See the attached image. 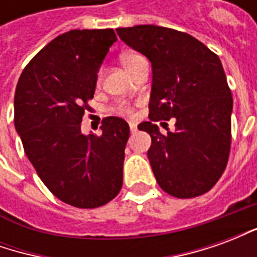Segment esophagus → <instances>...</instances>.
<instances>
[{
    "label": "esophagus",
    "mask_w": 257,
    "mask_h": 257,
    "mask_svg": "<svg viewBox=\"0 0 257 257\" xmlns=\"http://www.w3.org/2000/svg\"><path fill=\"white\" fill-rule=\"evenodd\" d=\"M129 129H131V134H135V132L138 131V126H136L135 123H131V125H129Z\"/></svg>",
    "instance_id": "esophagus-1"
}]
</instances>
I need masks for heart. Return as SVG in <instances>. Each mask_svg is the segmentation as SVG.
Masks as SVG:
<instances>
[{
	"instance_id": "b5f03b06",
	"label": "heart",
	"mask_w": 257,
	"mask_h": 257,
	"mask_svg": "<svg viewBox=\"0 0 257 257\" xmlns=\"http://www.w3.org/2000/svg\"><path fill=\"white\" fill-rule=\"evenodd\" d=\"M145 63H147V60L143 55H140L138 52H128L125 53L122 56V64L123 67L128 70L129 73L134 75L138 70H139L140 66H143ZM101 78H103V68H99L97 71V75H96V81L97 84L100 82ZM114 111L119 114V115H123V117L132 118L135 117V107L129 103H125V101H119L117 106L114 107Z\"/></svg>"
}]
</instances>
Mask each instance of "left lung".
<instances>
[{
  "instance_id": "1",
  "label": "left lung",
  "mask_w": 257,
  "mask_h": 257,
  "mask_svg": "<svg viewBox=\"0 0 257 257\" xmlns=\"http://www.w3.org/2000/svg\"><path fill=\"white\" fill-rule=\"evenodd\" d=\"M117 33L153 67L150 121L139 129L151 136L147 157L157 182L176 198L202 195L224 172L231 146L232 97L220 59L168 27L140 25ZM171 117L175 132L161 134L154 122Z\"/></svg>"
}]
</instances>
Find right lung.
I'll return each instance as SVG.
<instances>
[{
  "label": "right lung",
  "instance_id": "1",
  "mask_svg": "<svg viewBox=\"0 0 257 257\" xmlns=\"http://www.w3.org/2000/svg\"><path fill=\"white\" fill-rule=\"evenodd\" d=\"M112 29L71 30L31 59L15 92V128L27 158L49 191L66 204L92 209L115 198L122 187L129 125L106 117L101 135L81 134L96 75Z\"/></svg>",
  "mask_w": 257,
  "mask_h": 257
}]
</instances>
